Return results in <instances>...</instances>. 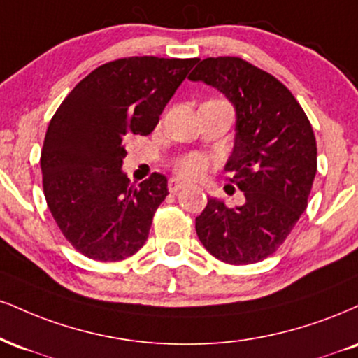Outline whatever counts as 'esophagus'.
I'll return each instance as SVG.
<instances>
[{
	"label": "esophagus",
	"instance_id": "1",
	"mask_svg": "<svg viewBox=\"0 0 358 358\" xmlns=\"http://www.w3.org/2000/svg\"><path fill=\"white\" fill-rule=\"evenodd\" d=\"M182 188H185V183L178 182V180H175V178L168 180V192L170 193H178Z\"/></svg>",
	"mask_w": 358,
	"mask_h": 358
}]
</instances>
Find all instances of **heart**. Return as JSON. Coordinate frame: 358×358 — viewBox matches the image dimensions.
I'll return each instance as SVG.
<instances>
[{"label":"heart","mask_w":358,"mask_h":358,"mask_svg":"<svg viewBox=\"0 0 358 358\" xmlns=\"http://www.w3.org/2000/svg\"><path fill=\"white\" fill-rule=\"evenodd\" d=\"M210 162L203 153H187L176 158L173 163L175 173L182 178H200L208 170Z\"/></svg>","instance_id":"obj_1"}]
</instances>
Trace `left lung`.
Listing matches in <instances>:
<instances>
[{
    "label": "left lung",
    "instance_id": "obj_1",
    "mask_svg": "<svg viewBox=\"0 0 358 358\" xmlns=\"http://www.w3.org/2000/svg\"><path fill=\"white\" fill-rule=\"evenodd\" d=\"M188 78L234 103L236 135L225 171L245 195L236 208L208 198L196 235L225 264H257L277 252L308 205L317 173L312 124L285 85L238 56L206 58Z\"/></svg>",
    "mask_w": 358,
    "mask_h": 358
}]
</instances>
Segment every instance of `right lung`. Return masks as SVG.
I'll return each mask as SVG.
<instances>
[{
	"label": "right lung",
	"instance_id": "right-lung-1",
	"mask_svg": "<svg viewBox=\"0 0 358 358\" xmlns=\"http://www.w3.org/2000/svg\"><path fill=\"white\" fill-rule=\"evenodd\" d=\"M198 58L128 56L94 68L50 120L40 165L43 192L71 247L120 262L143 247L168 195L166 176L131 185L122 171L124 141L150 135Z\"/></svg>",
	"mask_w": 358,
	"mask_h": 358
}]
</instances>
